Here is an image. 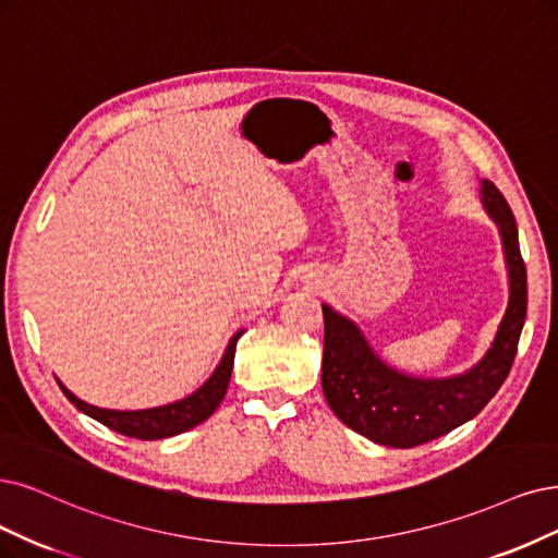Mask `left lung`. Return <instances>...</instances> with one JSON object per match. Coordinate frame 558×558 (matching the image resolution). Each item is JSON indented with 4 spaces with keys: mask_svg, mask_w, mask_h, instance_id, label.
I'll list each match as a JSON object with an SVG mask.
<instances>
[{
    "mask_svg": "<svg viewBox=\"0 0 558 558\" xmlns=\"http://www.w3.org/2000/svg\"><path fill=\"white\" fill-rule=\"evenodd\" d=\"M481 195L485 211L499 225L510 299L487 354L464 375L446 379L402 375L373 352L352 319L338 315L331 305H322L324 398L347 427L369 441L414 448L439 439L478 416L510 373L526 319V266L506 197L487 179Z\"/></svg>",
    "mask_w": 558,
    "mask_h": 558,
    "instance_id": "obj_1",
    "label": "left lung"
}]
</instances>
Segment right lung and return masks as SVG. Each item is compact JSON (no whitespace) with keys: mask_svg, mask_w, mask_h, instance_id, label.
Segmentation results:
<instances>
[{"mask_svg":"<svg viewBox=\"0 0 558 558\" xmlns=\"http://www.w3.org/2000/svg\"><path fill=\"white\" fill-rule=\"evenodd\" d=\"M241 333L243 331H239L230 340V344H227L225 354H222V361L214 369V375L206 379L193 396L183 398L179 402H172V404H165V407L140 409V411L100 409V407L77 400L61 381H57V384L61 390H64V396L82 411V414L92 416L94 421L119 432V435H123V437H133V439H142V441L174 437V435H181V432H185V429H193L195 425L204 423L222 402V398L227 393V386H230L236 340L241 338Z\"/></svg>","mask_w":558,"mask_h":558,"instance_id":"add662e5","label":"right lung"}]
</instances>
